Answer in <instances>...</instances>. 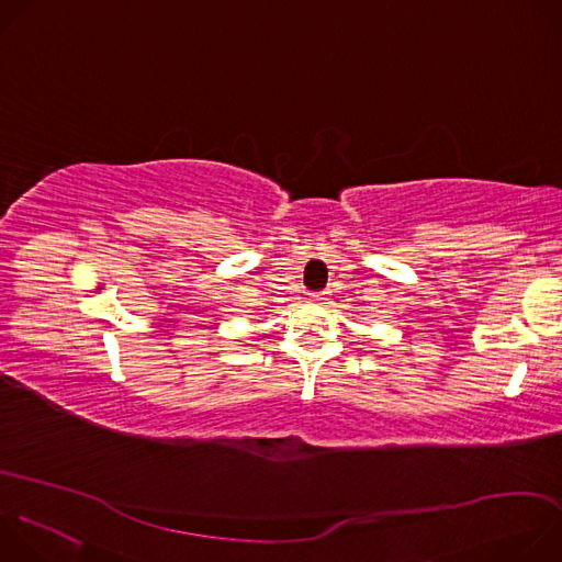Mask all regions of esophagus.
<instances>
[{
	"label": "esophagus",
	"instance_id": "1",
	"mask_svg": "<svg viewBox=\"0 0 562 562\" xmlns=\"http://www.w3.org/2000/svg\"><path fill=\"white\" fill-rule=\"evenodd\" d=\"M308 300L315 302V304H323L329 300V293L327 291H315V293H308Z\"/></svg>",
	"mask_w": 562,
	"mask_h": 562
}]
</instances>
